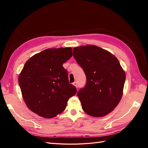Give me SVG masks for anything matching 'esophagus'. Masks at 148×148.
I'll use <instances>...</instances> for the list:
<instances>
[{"mask_svg": "<svg viewBox=\"0 0 148 148\" xmlns=\"http://www.w3.org/2000/svg\"><path fill=\"white\" fill-rule=\"evenodd\" d=\"M73 84L74 86H75L76 88H78V83H77V82H74V83H73Z\"/></svg>", "mask_w": 148, "mask_h": 148, "instance_id": "34e87169", "label": "esophagus"}]
</instances>
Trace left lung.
Instances as JSON below:
<instances>
[{
	"label": "left lung",
	"mask_w": 148,
	"mask_h": 148,
	"mask_svg": "<svg viewBox=\"0 0 148 148\" xmlns=\"http://www.w3.org/2000/svg\"><path fill=\"white\" fill-rule=\"evenodd\" d=\"M73 52L86 77V85L77 93L83 110L92 117L106 115L122 97L125 71L117 58L99 47L79 46Z\"/></svg>",
	"instance_id": "left-lung-1"
}]
</instances>
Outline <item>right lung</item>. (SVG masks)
<instances>
[{
    "label": "right lung",
    "mask_w": 148,
    "mask_h": 148,
    "mask_svg": "<svg viewBox=\"0 0 148 148\" xmlns=\"http://www.w3.org/2000/svg\"><path fill=\"white\" fill-rule=\"evenodd\" d=\"M72 56L71 47L47 49L25 63L18 83L26 106L35 114L44 118L56 117L77 92L62 66Z\"/></svg>",
    "instance_id": "right-lung-1"
}]
</instances>
